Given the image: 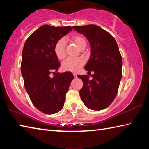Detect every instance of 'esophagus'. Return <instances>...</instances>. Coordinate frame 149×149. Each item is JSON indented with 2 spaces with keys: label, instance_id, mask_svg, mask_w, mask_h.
Returning <instances> with one entry per match:
<instances>
[{
  "label": "esophagus",
  "instance_id": "obj_1",
  "mask_svg": "<svg viewBox=\"0 0 149 149\" xmlns=\"http://www.w3.org/2000/svg\"><path fill=\"white\" fill-rule=\"evenodd\" d=\"M73 75H74V77H75V78H76V77H77V74H75V73H74V74H73Z\"/></svg>",
  "mask_w": 149,
  "mask_h": 149
}]
</instances>
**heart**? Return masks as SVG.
<instances>
[{"label": "heart", "mask_w": 149, "mask_h": 149, "mask_svg": "<svg viewBox=\"0 0 149 149\" xmlns=\"http://www.w3.org/2000/svg\"><path fill=\"white\" fill-rule=\"evenodd\" d=\"M72 41L75 42L77 47L81 50L86 47V41L81 35H74L72 37ZM65 41L64 39H60L54 45V53L58 58L60 60H62L65 57ZM84 65V61L82 59L69 58L64 60V62L62 63V67L63 70H65V71L75 72L79 70L80 68H81Z\"/></svg>", "instance_id": "b5f03b06"}]
</instances>
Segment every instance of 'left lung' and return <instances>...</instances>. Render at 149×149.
Masks as SVG:
<instances>
[{
    "label": "left lung",
    "mask_w": 149,
    "mask_h": 149,
    "mask_svg": "<svg viewBox=\"0 0 149 149\" xmlns=\"http://www.w3.org/2000/svg\"><path fill=\"white\" fill-rule=\"evenodd\" d=\"M83 34L91 46V56L84 68L92 79L78 75L84 82L79 95L85 107L93 110L107 108L114 100L122 79V59L115 39L96 25L72 27Z\"/></svg>",
    "instance_id": "obj_1"
}]
</instances>
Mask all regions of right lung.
<instances>
[{
  "label": "right lung",
  "mask_w": 149,
  "mask_h": 149,
  "mask_svg": "<svg viewBox=\"0 0 149 149\" xmlns=\"http://www.w3.org/2000/svg\"><path fill=\"white\" fill-rule=\"evenodd\" d=\"M72 31L71 27H39L25 42L22 55L21 72L24 86L33 105L41 112L53 114L62 109L74 75L70 72L49 74L60 66L54 53V45Z\"/></svg>",
  "instance_id": "1"
}]
</instances>
